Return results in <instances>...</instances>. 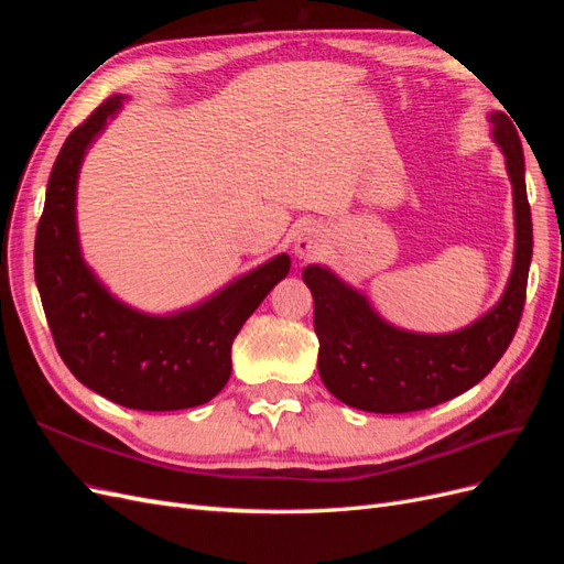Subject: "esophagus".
<instances>
[{"instance_id":"1","label":"esophagus","mask_w":564,"mask_h":564,"mask_svg":"<svg viewBox=\"0 0 564 564\" xmlns=\"http://www.w3.org/2000/svg\"><path fill=\"white\" fill-rule=\"evenodd\" d=\"M327 249V235L319 226H303L294 237V256L299 261H315Z\"/></svg>"}]
</instances>
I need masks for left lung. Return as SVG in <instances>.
<instances>
[{"mask_svg": "<svg viewBox=\"0 0 564 564\" xmlns=\"http://www.w3.org/2000/svg\"><path fill=\"white\" fill-rule=\"evenodd\" d=\"M489 122L494 141L506 155L516 207L513 272L501 301L489 313L452 334L404 332L388 324L365 294L329 268L303 270V282L315 301L319 379L348 406L373 414H406L447 402L480 383L518 332L534 247L532 212L518 129L503 112H491Z\"/></svg>", "mask_w": 564, "mask_h": 564, "instance_id": "8db88e82", "label": "left lung"}]
</instances>
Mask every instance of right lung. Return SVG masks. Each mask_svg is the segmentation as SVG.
Listing matches in <instances>:
<instances>
[{"mask_svg": "<svg viewBox=\"0 0 564 564\" xmlns=\"http://www.w3.org/2000/svg\"><path fill=\"white\" fill-rule=\"evenodd\" d=\"M119 108L122 96L104 100L58 152L35 237V280L58 355L77 381L129 409L176 412L224 390L237 332L292 261L280 253L174 315H148L117 301L82 259L75 197L87 148Z\"/></svg>", "mask_w": 564, "mask_h": 564, "instance_id": "add662e5", "label": "right lung"}]
</instances>
